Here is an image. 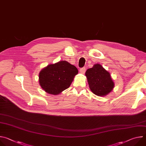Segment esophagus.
<instances>
[{
  "instance_id": "1",
  "label": "esophagus",
  "mask_w": 146,
  "mask_h": 146,
  "mask_svg": "<svg viewBox=\"0 0 146 146\" xmlns=\"http://www.w3.org/2000/svg\"><path fill=\"white\" fill-rule=\"evenodd\" d=\"M86 68H82L81 69H80V72L81 73V74H84L85 72H86Z\"/></svg>"
}]
</instances>
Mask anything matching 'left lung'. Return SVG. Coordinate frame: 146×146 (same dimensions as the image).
Listing matches in <instances>:
<instances>
[{
  "mask_svg": "<svg viewBox=\"0 0 146 146\" xmlns=\"http://www.w3.org/2000/svg\"><path fill=\"white\" fill-rule=\"evenodd\" d=\"M86 76L91 91L97 96H106L114 87L110 73L99 64L87 69Z\"/></svg>",
  "mask_w": 146,
  "mask_h": 146,
  "instance_id": "1",
  "label": "left lung"
}]
</instances>
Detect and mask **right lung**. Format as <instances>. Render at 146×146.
<instances>
[{
	"label": "right lung",
	"mask_w": 146,
	"mask_h": 146,
	"mask_svg": "<svg viewBox=\"0 0 146 146\" xmlns=\"http://www.w3.org/2000/svg\"><path fill=\"white\" fill-rule=\"evenodd\" d=\"M78 69L66 60H61L44 68L38 74L39 84L51 95H58L71 85Z\"/></svg>",
	"instance_id": "right-lung-1"
}]
</instances>
